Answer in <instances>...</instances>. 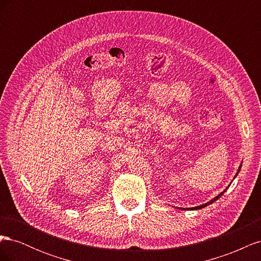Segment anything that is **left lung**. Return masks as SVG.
Listing matches in <instances>:
<instances>
[{"label": "left lung", "instance_id": "1", "mask_svg": "<svg viewBox=\"0 0 261 261\" xmlns=\"http://www.w3.org/2000/svg\"><path fill=\"white\" fill-rule=\"evenodd\" d=\"M241 167H242V165H240V168H239V170H238V173H236V175H238L239 174V172H240V170H241ZM235 175V176H236ZM226 189H227V187L224 189V191L222 192V193H220L217 197H215V198H213V199H211L209 202H207V203H204V204H201V206H198V207H194V208H189V210H198V209H201V208H204V207H207L208 206V204H210V203H212V202H215V201H217L219 198H220V197L221 196H222L225 192H226Z\"/></svg>", "mask_w": 261, "mask_h": 261}]
</instances>
